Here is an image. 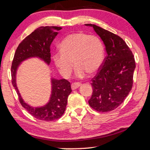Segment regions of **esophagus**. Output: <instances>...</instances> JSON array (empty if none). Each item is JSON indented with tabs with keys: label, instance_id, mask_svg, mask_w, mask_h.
Returning <instances> with one entry per match:
<instances>
[{
	"label": "esophagus",
	"instance_id": "34e87169",
	"mask_svg": "<svg viewBox=\"0 0 150 150\" xmlns=\"http://www.w3.org/2000/svg\"><path fill=\"white\" fill-rule=\"evenodd\" d=\"M81 86V84L79 82H73L72 85H71V87H72V90H74L76 88H78V87Z\"/></svg>",
	"mask_w": 150,
	"mask_h": 150
}]
</instances>
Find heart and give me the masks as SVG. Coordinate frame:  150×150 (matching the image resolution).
I'll return each mask as SVG.
<instances>
[{
	"label": "heart",
	"instance_id": "heart-1",
	"mask_svg": "<svg viewBox=\"0 0 150 150\" xmlns=\"http://www.w3.org/2000/svg\"><path fill=\"white\" fill-rule=\"evenodd\" d=\"M59 52L53 56L54 64L64 76L72 72L73 62L77 77L94 74L100 70L105 58L100 39L96 35L77 32L68 35L59 43Z\"/></svg>",
	"mask_w": 150,
	"mask_h": 150
}]
</instances>
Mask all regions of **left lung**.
Listing matches in <instances>:
<instances>
[{"mask_svg":"<svg viewBox=\"0 0 150 150\" xmlns=\"http://www.w3.org/2000/svg\"><path fill=\"white\" fill-rule=\"evenodd\" d=\"M85 25L93 27L107 54L100 70L91 80L93 92L88 104L96 111H111L125 100L132 88L134 56L119 36L95 25Z\"/></svg>","mask_w":150,"mask_h":150,"instance_id":"1","label":"left lung"}]
</instances>
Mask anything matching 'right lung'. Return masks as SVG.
<instances>
[{
	"label": "right lung",
	"instance_id": "obj_1",
	"mask_svg": "<svg viewBox=\"0 0 150 150\" xmlns=\"http://www.w3.org/2000/svg\"><path fill=\"white\" fill-rule=\"evenodd\" d=\"M61 29L62 27L56 26L40 27L36 29L19 43L11 66L12 84L17 91L21 105L29 114L41 121H55L60 118L64 113L68 97L72 92L70 82L66 79L52 78V95L49 103L43 107L35 108L25 103L21 96L16 84V72L21 62L29 57H38L50 64L51 62L50 46Z\"/></svg>",
	"mask_w": 150,
	"mask_h": 150
}]
</instances>
